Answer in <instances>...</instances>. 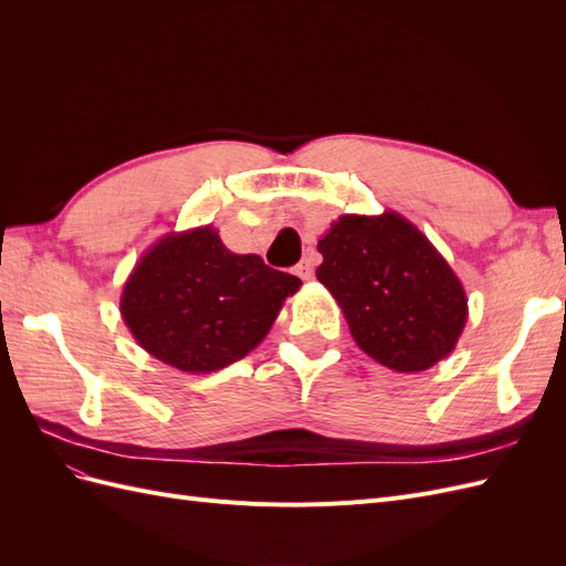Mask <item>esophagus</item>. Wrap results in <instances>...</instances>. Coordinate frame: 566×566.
<instances>
[{"mask_svg": "<svg viewBox=\"0 0 566 566\" xmlns=\"http://www.w3.org/2000/svg\"><path fill=\"white\" fill-rule=\"evenodd\" d=\"M295 273L302 279V281H312L314 276V264L312 260H302L297 266H295Z\"/></svg>", "mask_w": 566, "mask_h": 566, "instance_id": "34e87169", "label": "esophagus"}]
</instances>
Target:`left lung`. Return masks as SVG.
Masks as SVG:
<instances>
[{
    "label": "left lung",
    "instance_id": "1",
    "mask_svg": "<svg viewBox=\"0 0 566 566\" xmlns=\"http://www.w3.org/2000/svg\"><path fill=\"white\" fill-rule=\"evenodd\" d=\"M318 252L316 279L375 361L420 373L455 349L468 323L465 287L406 217L394 210L342 214L323 233Z\"/></svg>",
    "mask_w": 566,
    "mask_h": 566
}]
</instances>
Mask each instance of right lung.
Returning <instances> with one entry per match:
<instances>
[{"label":"right lung","instance_id":"right-lung-1","mask_svg":"<svg viewBox=\"0 0 566 566\" xmlns=\"http://www.w3.org/2000/svg\"><path fill=\"white\" fill-rule=\"evenodd\" d=\"M302 281L235 254L219 231L165 233L125 281L119 314L153 358L181 373H212L248 356Z\"/></svg>","mask_w":566,"mask_h":566}]
</instances>
